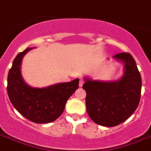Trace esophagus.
Listing matches in <instances>:
<instances>
[{
    "label": "esophagus",
    "instance_id": "34e87169",
    "mask_svg": "<svg viewBox=\"0 0 151 151\" xmlns=\"http://www.w3.org/2000/svg\"><path fill=\"white\" fill-rule=\"evenodd\" d=\"M83 84H84V80H83L82 78H80V80H79V86L82 87V86H83Z\"/></svg>",
    "mask_w": 151,
    "mask_h": 151
}]
</instances>
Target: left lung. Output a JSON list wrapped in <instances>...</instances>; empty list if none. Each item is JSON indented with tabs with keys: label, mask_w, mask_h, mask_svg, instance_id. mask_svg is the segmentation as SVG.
<instances>
[{
	"label": "left lung",
	"mask_w": 151,
	"mask_h": 151,
	"mask_svg": "<svg viewBox=\"0 0 151 151\" xmlns=\"http://www.w3.org/2000/svg\"><path fill=\"white\" fill-rule=\"evenodd\" d=\"M113 59L124 65L123 75L118 80H93L85 76L82 86L90 118L105 127L118 125L129 118L138 106L141 91V77L131 54L121 52Z\"/></svg>",
	"instance_id": "left-lung-1"
}]
</instances>
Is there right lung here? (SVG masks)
<instances>
[{
  "mask_svg": "<svg viewBox=\"0 0 151 151\" xmlns=\"http://www.w3.org/2000/svg\"><path fill=\"white\" fill-rule=\"evenodd\" d=\"M17 54L7 76V93L18 112L37 124L50 123L57 119L65 109V103L78 87V78L44 88H35L26 83L21 74L23 58L29 50Z\"/></svg>",
  "mask_w": 151,
  "mask_h": 151,
  "instance_id": "obj_1",
  "label": "right lung"
}]
</instances>
